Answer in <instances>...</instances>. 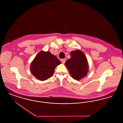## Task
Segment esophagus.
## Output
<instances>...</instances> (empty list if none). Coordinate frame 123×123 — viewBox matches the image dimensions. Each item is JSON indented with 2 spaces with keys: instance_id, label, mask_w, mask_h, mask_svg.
I'll use <instances>...</instances> for the list:
<instances>
[{
  "instance_id": "34e87169",
  "label": "esophagus",
  "mask_w": 123,
  "mask_h": 123,
  "mask_svg": "<svg viewBox=\"0 0 123 123\" xmlns=\"http://www.w3.org/2000/svg\"><path fill=\"white\" fill-rule=\"evenodd\" d=\"M61 62L63 63V64H65V59H62L61 60Z\"/></svg>"
}]
</instances>
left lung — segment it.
I'll return each mask as SVG.
<instances>
[{
	"instance_id": "1",
	"label": "left lung",
	"mask_w": 123,
	"mask_h": 123,
	"mask_svg": "<svg viewBox=\"0 0 123 123\" xmlns=\"http://www.w3.org/2000/svg\"><path fill=\"white\" fill-rule=\"evenodd\" d=\"M71 57L65 63V65L74 80H79L86 75L88 71V61L85 54L80 50L72 51Z\"/></svg>"
}]
</instances>
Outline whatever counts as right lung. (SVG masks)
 <instances>
[{
  "instance_id": "obj_1",
  "label": "right lung",
  "mask_w": 123,
  "mask_h": 123,
  "mask_svg": "<svg viewBox=\"0 0 123 123\" xmlns=\"http://www.w3.org/2000/svg\"><path fill=\"white\" fill-rule=\"evenodd\" d=\"M61 63L56 56L48 51H41L32 62L30 69L32 75L37 79L43 81L52 76L56 67Z\"/></svg>"
}]
</instances>
